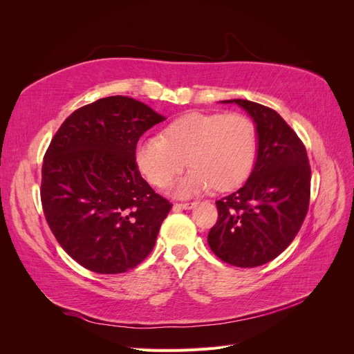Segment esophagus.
Segmentation results:
<instances>
[{"instance_id": "34e87169", "label": "esophagus", "mask_w": 354, "mask_h": 354, "mask_svg": "<svg viewBox=\"0 0 354 354\" xmlns=\"http://www.w3.org/2000/svg\"><path fill=\"white\" fill-rule=\"evenodd\" d=\"M198 205V202H186V203H174V208L178 209H192Z\"/></svg>"}]
</instances>
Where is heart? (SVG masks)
<instances>
[{"label":"heart","instance_id":"obj_1","mask_svg":"<svg viewBox=\"0 0 354 354\" xmlns=\"http://www.w3.org/2000/svg\"><path fill=\"white\" fill-rule=\"evenodd\" d=\"M257 156V130L241 113L192 112L168 124L162 137L137 143L136 162L153 186L162 187L187 162L192 168L171 187L181 198L238 187L248 178Z\"/></svg>","mask_w":354,"mask_h":354}]
</instances>
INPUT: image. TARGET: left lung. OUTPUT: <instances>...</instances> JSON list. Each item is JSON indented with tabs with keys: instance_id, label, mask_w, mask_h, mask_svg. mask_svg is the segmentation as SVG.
Segmentation results:
<instances>
[{
	"instance_id": "1",
	"label": "left lung",
	"mask_w": 354,
	"mask_h": 354,
	"mask_svg": "<svg viewBox=\"0 0 354 354\" xmlns=\"http://www.w3.org/2000/svg\"><path fill=\"white\" fill-rule=\"evenodd\" d=\"M234 103L257 130V158L246 183L216 202L218 220L208 233L212 252L236 267L272 261L294 241L310 201L306 147L276 111L243 99Z\"/></svg>"
}]
</instances>
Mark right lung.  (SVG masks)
I'll use <instances>...</instances> for the list:
<instances>
[{"instance_id":"right-lung-1","label":"right lung","mask_w":354,"mask_h":354,"mask_svg":"<svg viewBox=\"0 0 354 354\" xmlns=\"http://www.w3.org/2000/svg\"><path fill=\"white\" fill-rule=\"evenodd\" d=\"M165 121L147 104L111 95L75 111L42 164L41 202L60 246L85 269L124 273L153 250L173 207L140 176L136 146Z\"/></svg>"}]
</instances>
